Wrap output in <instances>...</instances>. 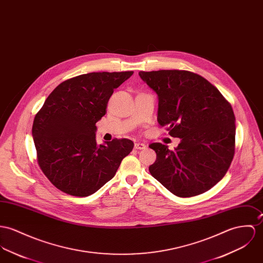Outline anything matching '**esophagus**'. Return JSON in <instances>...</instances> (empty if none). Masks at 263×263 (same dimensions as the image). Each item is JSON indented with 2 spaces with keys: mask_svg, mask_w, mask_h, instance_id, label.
Masks as SVG:
<instances>
[{
  "mask_svg": "<svg viewBox=\"0 0 263 263\" xmlns=\"http://www.w3.org/2000/svg\"><path fill=\"white\" fill-rule=\"evenodd\" d=\"M146 147V145L143 143H135V148L136 149H143V148H145Z\"/></svg>",
  "mask_w": 263,
  "mask_h": 263,
  "instance_id": "1",
  "label": "esophagus"
}]
</instances>
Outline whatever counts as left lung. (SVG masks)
<instances>
[{"instance_id": "1", "label": "left lung", "mask_w": 263, "mask_h": 263, "mask_svg": "<svg viewBox=\"0 0 263 263\" xmlns=\"http://www.w3.org/2000/svg\"><path fill=\"white\" fill-rule=\"evenodd\" d=\"M159 96L158 121L180 138L175 151L151 143L157 154L148 171L182 198L203 194L225 176L235 153V116L231 104L207 79L187 70L140 71Z\"/></svg>"}]
</instances>
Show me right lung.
Returning a JSON list of instances; mask_svg holds the SVG:
<instances>
[{"instance_id": "add662e5", "label": "right lung", "mask_w": 263, "mask_h": 263, "mask_svg": "<svg viewBox=\"0 0 263 263\" xmlns=\"http://www.w3.org/2000/svg\"><path fill=\"white\" fill-rule=\"evenodd\" d=\"M134 71L91 72L60 83L36 114L32 136L37 162L60 191L86 197L111 180L134 148L127 139L98 144L96 123L108 100Z\"/></svg>"}]
</instances>
